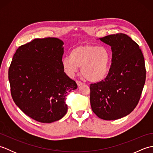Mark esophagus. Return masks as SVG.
Segmentation results:
<instances>
[{
	"instance_id": "esophagus-1",
	"label": "esophagus",
	"mask_w": 153,
	"mask_h": 153,
	"mask_svg": "<svg viewBox=\"0 0 153 153\" xmlns=\"http://www.w3.org/2000/svg\"><path fill=\"white\" fill-rule=\"evenodd\" d=\"M76 83H77V85L78 87H80V86H82L83 85V83L82 82H79V81H76Z\"/></svg>"
}]
</instances>
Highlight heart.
Here are the masks:
<instances>
[{
  "label": "heart",
  "instance_id": "obj_1",
  "mask_svg": "<svg viewBox=\"0 0 153 153\" xmlns=\"http://www.w3.org/2000/svg\"><path fill=\"white\" fill-rule=\"evenodd\" d=\"M112 62V54L108 48L87 45L73 48L69 56L62 60L63 67L73 75L81 68L82 76L91 83H99L108 76Z\"/></svg>",
  "mask_w": 153,
  "mask_h": 153
}]
</instances>
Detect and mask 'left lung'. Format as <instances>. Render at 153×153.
I'll list each match as a JSON object with an SVG mask.
<instances>
[{
	"label": "left lung",
	"mask_w": 153,
	"mask_h": 153,
	"mask_svg": "<svg viewBox=\"0 0 153 153\" xmlns=\"http://www.w3.org/2000/svg\"><path fill=\"white\" fill-rule=\"evenodd\" d=\"M99 39L111 47L112 64L105 80L91 84V106L99 118L118 120L130 114L140 99L146 79L144 57L139 45L126 34Z\"/></svg>",
	"instance_id": "obj_1"
}]
</instances>
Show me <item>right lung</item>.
<instances>
[{
    "instance_id": "1",
    "label": "right lung",
    "mask_w": 153,
    "mask_h": 153,
    "mask_svg": "<svg viewBox=\"0 0 153 153\" xmlns=\"http://www.w3.org/2000/svg\"><path fill=\"white\" fill-rule=\"evenodd\" d=\"M64 43L59 39H35L19 47L8 70L11 95L25 114L41 123L62 118L66 97L77 88L64 72Z\"/></svg>"
}]
</instances>
